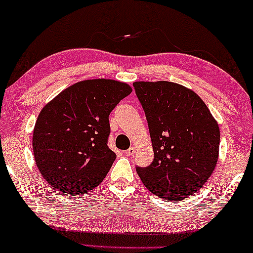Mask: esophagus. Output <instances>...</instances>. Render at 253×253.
<instances>
[{"label":"esophagus","instance_id":"obj_1","mask_svg":"<svg viewBox=\"0 0 253 253\" xmlns=\"http://www.w3.org/2000/svg\"><path fill=\"white\" fill-rule=\"evenodd\" d=\"M134 152H135V148H134V147H131V148H129V149H127V150L126 151V156H133Z\"/></svg>","mask_w":253,"mask_h":253}]
</instances>
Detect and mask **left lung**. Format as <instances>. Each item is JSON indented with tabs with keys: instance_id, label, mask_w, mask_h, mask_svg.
<instances>
[{
	"instance_id": "1",
	"label": "left lung",
	"mask_w": 253,
	"mask_h": 253,
	"mask_svg": "<svg viewBox=\"0 0 253 253\" xmlns=\"http://www.w3.org/2000/svg\"><path fill=\"white\" fill-rule=\"evenodd\" d=\"M148 121L155 158L136 167L144 186L167 201L188 198L217 164L220 129L198 95L171 82H135Z\"/></svg>"
}]
</instances>
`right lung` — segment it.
<instances>
[{
  "instance_id": "right-lung-1",
  "label": "right lung",
  "mask_w": 253,
  "mask_h": 253,
  "mask_svg": "<svg viewBox=\"0 0 253 253\" xmlns=\"http://www.w3.org/2000/svg\"><path fill=\"white\" fill-rule=\"evenodd\" d=\"M131 92L118 81H83L41 110L33 130V156L51 187L80 195L102 183L117 158L107 146L109 115Z\"/></svg>"
}]
</instances>
